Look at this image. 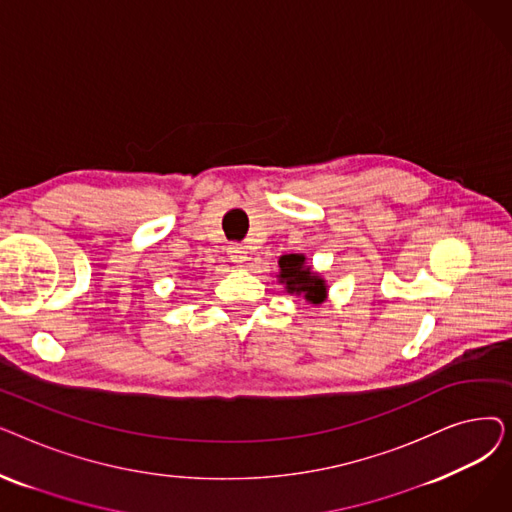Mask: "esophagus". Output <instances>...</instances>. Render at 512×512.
I'll list each match as a JSON object with an SVG mask.
<instances>
[{"mask_svg":"<svg viewBox=\"0 0 512 512\" xmlns=\"http://www.w3.org/2000/svg\"><path fill=\"white\" fill-rule=\"evenodd\" d=\"M228 255H230V261L236 263V265H242L247 261V249L242 245H230Z\"/></svg>","mask_w":512,"mask_h":512,"instance_id":"34e87169","label":"esophagus"}]
</instances>
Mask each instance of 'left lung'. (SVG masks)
<instances>
[{
  "label": "left lung",
  "instance_id": "obj_1",
  "mask_svg": "<svg viewBox=\"0 0 512 512\" xmlns=\"http://www.w3.org/2000/svg\"><path fill=\"white\" fill-rule=\"evenodd\" d=\"M280 282L286 284L288 292L303 294L309 303H321L326 299L324 280L309 272L303 255L280 257Z\"/></svg>",
  "mask_w": 512,
  "mask_h": 512
}]
</instances>
